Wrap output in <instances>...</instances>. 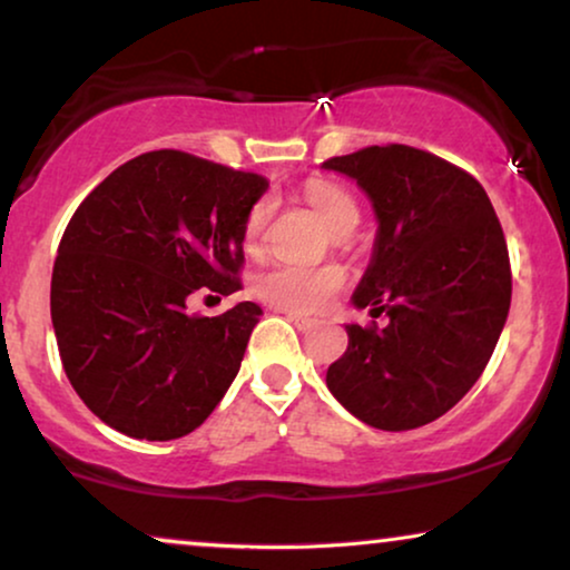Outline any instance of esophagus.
I'll return each instance as SVG.
<instances>
[{
  "instance_id": "esophagus-1",
  "label": "esophagus",
  "mask_w": 570,
  "mask_h": 570,
  "mask_svg": "<svg viewBox=\"0 0 570 570\" xmlns=\"http://www.w3.org/2000/svg\"><path fill=\"white\" fill-rule=\"evenodd\" d=\"M287 322H293L301 332H311L316 326V318H306V316H301V314H287Z\"/></svg>"
}]
</instances>
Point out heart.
Instances as JSON below:
<instances>
[{"mask_svg":"<svg viewBox=\"0 0 570 570\" xmlns=\"http://www.w3.org/2000/svg\"><path fill=\"white\" fill-rule=\"evenodd\" d=\"M308 205L324 217L332 233L337 236H347L355 230L357 220H361V209H357L355 199L342 189V186L324 181V178H311L306 184ZM269 207L267 202H256L252 213L246 217L244 240L246 248L259 246L264 225H267ZM345 269L337 264H291L279 262L272 264L256 277L254 291L264 303L275 306L287 314H318L334 301L342 287H345Z\"/></svg>","mask_w":570,"mask_h":570,"instance_id":"1","label":"heart"}]
</instances>
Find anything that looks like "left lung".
<instances>
[{
	"label": "left lung",
	"instance_id": "left-lung-1",
	"mask_svg": "<svg viewBox=\"0 0 570 570\" xmlns=\"http://www.w3.org/2000/svg\"><path fill=\"white\" fill-rule=\"evenodd\" d=\"M376 209L373 259L353 295L386 314L347 324L326 371L342 407L379 431H412L449 412L493 355L511 306L509 246L485 189L439 155L373 145L324 160Z\"/></svg>",
	"mask_w": 570,
	"mask_h": 570
}]
</instances>
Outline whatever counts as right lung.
<instances>
[{"label":"right lung","instance_id":"right-lung-1","mask_svg":"<svg viewBox=\"0 0 570 570\" xmlns=\"http://www.w3.org/2000/svg\"><path fill=\"white\" fill-rule=\"evenodd\" d=\"M267 178L181 150L106 176L75 209L51 275V322L69 384L114 431L170 441L209 417L262 308L186 311L199 287L240 291L244 228Z\"/></svg>","mask_w":570,"mask_h":570}]
</instances>
